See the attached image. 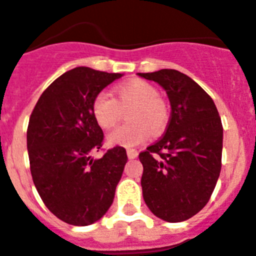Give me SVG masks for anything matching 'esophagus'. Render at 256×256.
<instances>
[{
  "label": "esophagus",
  "instance_id": "34e87169",
  "mask_svg": "<svg viewBox=\"0 0 256 256\" xmlns=\"http://www.w3.org/2000/svg\"><path fill=\"white\" fill-rule=\"evenodd\" d=\"M126 156H128V158L132 160V158H136V157L138 156V153L136 149H128V150H126Z\"/></svg>",
  "mask_w": 256,
  "mask_h": 256
}]
</instances>
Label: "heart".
Instances as JSON below:
<instances>
[{
	"label": "heart",
	"instance_id": "b5f03b06",
	"mask_svg": "<svg viewBox=\"0 0 256 256\" xmlns=\"http://www.w3.org/2000/svg\"><path fill=\"white\" fill-rule=\"evenodd\" d=\"M115 99L107 92H99L94 98L91 111L95 122L108 130L115 126L122 116V108L132 107L128 111V122L110 132L108 145L130 148L148 140L152 130H164L169 120L166 103L158 96L153 84L142 79H132L120 83L114 88Z\"/></svg>",
	"mask_w": 256,
	"mask_h": 256
}]
</instances>
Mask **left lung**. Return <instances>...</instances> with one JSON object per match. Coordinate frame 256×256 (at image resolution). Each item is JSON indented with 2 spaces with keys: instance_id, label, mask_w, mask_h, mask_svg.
Instances as JSON below:
<instances>
[{
  "instance_id": "1",
  "label": "left lung",
  "mask_w": 256,
  "mask_h": 256,
  "mask_svg": "<svg viewBox=\"0 0 256 256\" xmlns=\"http://www.w3.org/2000/svg\"><path fill=\"white\" fill-rule=\"evenodd\" d=\"M138 75L158 83L172 107L162 138L138 154L142 197L156 216L182 222L205 208L216 185L222 122L212 98L185 74L164 68Z\"/></svg>"
}]
</instances>
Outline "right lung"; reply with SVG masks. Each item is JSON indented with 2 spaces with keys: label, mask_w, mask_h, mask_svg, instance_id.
I'll list each match as a JSON object with an SVG mask.
<instances>
[{
  "label": "right lung",
  "mask_w": 256,
  "mask_h": 256,
  "mask_svg": "<svg viewBox=\"0 0 256 256\" xmlns=\"http://www.w3.org/2000/svg\"><path fill=\"white\" fill-rule=\"evenodd\" d=\"M122 74L76 67L55 79L32 110L28 150L32 181L46 208L59 220L87 226L111 208L128 161L126 149L99 150L103 130L91 111L92 100Z\"/></svg>",
  "instance_id": "right-lung-1"
}]
</instances>
